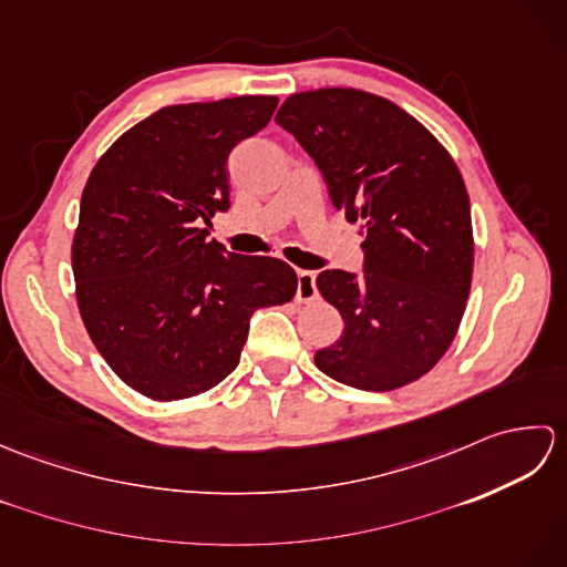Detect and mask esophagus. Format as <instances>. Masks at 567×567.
I'll use <instances>...</instances> for the list:
<instances>
[{"label": "esophagus", "instance_id": "esophagus-1", "mask_svg": "<svg viewBox=\"0 0 567 567\" xmlns=\"http://www.w3.org/2000/svg\"><path fill=\"white\" fill-rule=\"evenodd\" d=\"M317 297H319L317 275L309 270H299L297 272V299L299 302H315Z\"/></svg>", "mask_w": 567, "mask_h": 567}]
</instances>
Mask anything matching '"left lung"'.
<instances>
[{
	"label": "left lung",
	"mask_w": 567,
	"mask_h": 567,
	"mask_svg": "<svg viewBox=\"0 0 567 567\" xmlns=\"http://www.w3.org/2000/svg\"><path fill=\"white\" fill-rule=\"evenodd\" d=\"M275 122L315 158L333 207L365 236L363 275L317 277L343 333L315 363L348 388L400 390L449 351L467 305L475 240L463 175L424 124L363 90L297 92Z\"/></svg>",
	"instance_id": "8db88e82"
}]
</instances>
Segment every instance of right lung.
Returning <instances> with one entry per match:
<instances>
[{
    "instance_id": "add662e5",
    "label": "right lung",
    "mask_w": 567,
    "mask_h": 567,
    "mask_svg": "<svg viewBox=\"0 0 567 567\" xmlns=\"http://www.w3.org/2000/svg\"><path fill=\"white\" fill-rule=\"evenodd\" d=\"M277 102L163 106L92 167L72 236L80 317L106 365L143 396L212 390L238 365L252 311L297 292L285 260L226 252L199 228L228 209V153Z\"/></svg>"
}]
</instances>
